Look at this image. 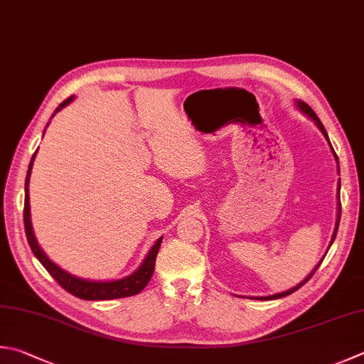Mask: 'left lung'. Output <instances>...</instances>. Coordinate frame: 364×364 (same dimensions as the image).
<instances>
[{
  "mask_svg": "<svg viewBox=\"0 0 364 364\" xmlns=\"http://www.w3.org/2000/svg\"><path fill=\"white\" fill-rule=\"evenodd\" d=\"M294 105H296V107L299 109L301 112H303L304 115H307V117H309L311 120H314L315 122V125H317V128L320 129L321 132V134L325 136V139L328 141V144H330V147H331V142H330V138H328V134H326V129L323 128V125H321V122H320V119L317 117V114H315L312 109L306 105L304 101H301V100H296L294 101ZM331 150H333V147H331ZM333 155H334V160H336V163H338V168H339V161H338V155L334 154V150H333ZM338 218H336V226H334V232H333V237H331V242H330V245L328 247H331L333 245V242H334V239H336V235H338V228H339V220H341V201H339V190H341V181H339V185H338ZM323 258H325V255H323ZM323 258L320 259L318 262V264L314 267V271L309 274V276H307L303 282H299L296 287H293V289H290V290H287V291H280V293H276V294H269V296H257L255 299H277V298H282V296H289V294H291L293 291H296L299 287H303L307 280H309L312 276H314V272L318 269V266L321 264V262H323Z\"/></svg>",
  "mask_w": 364,
  "mask_h": 364,
  "instance_id": "obj_1",
  "label": "left lung"
}]
</instances>
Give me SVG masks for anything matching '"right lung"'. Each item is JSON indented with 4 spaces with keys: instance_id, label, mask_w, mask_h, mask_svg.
Returning a JSON list of instances; mask_svg holds the SVG:
<instances>
[{
    "instance_id": "1",
    "label": "right lung",
    "mask_w": 364,
    "mask_h": 364,
    "mask_svg": "<svg viewBox=\"0 0 364 364\" xmlns=\"http://www.w3.org/2000/svg\"><path fill=\"white\" fill-rule=\"evenodd\" d=\"M74 95L68 100H65L61 105L55 109V112L52 114V117L61 109L66 107L68 105H71L74 101ZM50 117V119H52ZM49 127V123H47ZM46 133V129H44ZM38 152V150H36ZM36 152L31 156L30 166H28V173H26V179H25V209H23V222H25V232H26V239H28V244L31 247V250L34 253L41 264H43L47 271H49L50 276L57 280V282L63 287V289L77 296L80 299H87V301H102V299H117V298H127V296H133V294H138L146 289V285L149 284L150 277H152L154 269H155V259H156V253H159V249L163 241V236L156 239V242L152 245V249L147 252L146 258L142 259L141 266L136 269L134 272L129 274V276L117 279V280H88V279H82L74 276V274L68 272L65 269H61L58 264H55L52 259L46 255L44 250L41 249V245L38 244V239L34 236L33 231V225H31V212H30V176H31V169H33V161L34 156H36Z\"/></svg>"
}]
</instances>
